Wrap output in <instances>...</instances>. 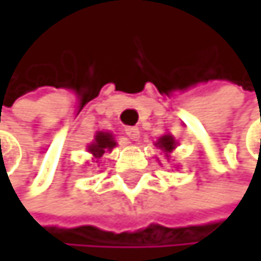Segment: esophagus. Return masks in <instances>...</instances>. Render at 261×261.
<instances>
[{"mask_svg": "<svg viewBox=\"0 0 261 261\" xmlns=\"http://www.w3.org/2000/svg\"><path fill=\"white\" fill-rule=\"evenodd\" d=\"M125 136H127L130 140H137L140 136L139 127H125Z\"/></svg>", "mask_w": 261, "mask_h": 261, "instance_id": "34e87169", "label": "esophagus"}]
</instances>
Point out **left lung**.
Returning <instances> with one entry per match:
<instances>
[{
  "label": "left lung",
  "mask_w": 261,
  "mask_h": 261,
  "mask_svg": "<svg viewBox=\"0 0 261 261\" xmlns=\"http://www.w3.org/2000/svg\"><path fill=\"white\" fill-rule=\"evenodd\" d=\"M159 148H162V150L165 152V155L168 156V153H171L175 150V147H176V140L173 136H170V134H165V136H162L159 140H156V144H155Z\"/></svg>",
  "instance_id": "1"
}]
</instances>
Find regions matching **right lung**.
Masks as SVG:
<instances>
[{
    "mask_svg": "<svg viewBox=\"0 0 261 261\" xmlns=\"http://www.w3.org/2000/svg\"><path fill=\"white\" fill-rule=\"evenodd\" d=\"M116 140L113 137V134L109 132H96V136H94V140L91 142L90 145H88V152H90L94 159H101L102 155L111 152L113 148L116 147Z\"/></svg>",
    "mask_w": 261,
    "mask_h": 261,
    "instance_id": "add662e5",
    "label": "right lung"
}]
</instances>
